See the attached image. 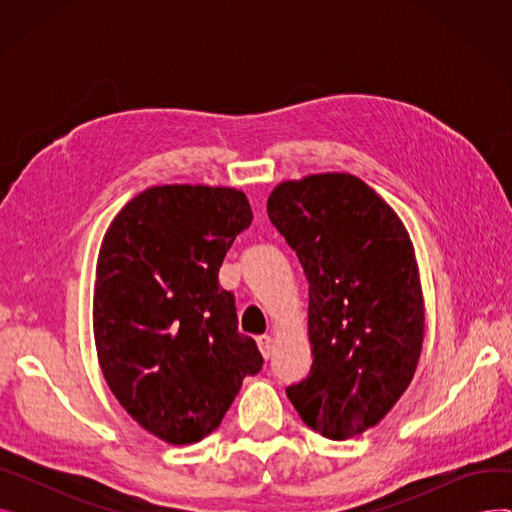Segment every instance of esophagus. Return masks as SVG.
<instances>
[{"label": "esophagus", "mask_w": 512, "mask_h": 512, "mask_svg": "<svg viewBox=\"0 0 512 512\" xmlns=\"http://www.w3.org/2000/svg\"><path fill=\"white\" fill-rule=\"evenodd\" d=\"M257 346H259L261 355H263L265 359H270V355H272V348H274V344H272V338L267 336V334H263V336H257Z\"/></svg>", "instance_id": "obj_1"}]
</instances>
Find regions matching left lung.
I'll return each instance as SVG.
<instances>
[{
  "label": "left lung",
  "instance_id": "1",
  "mask_svg": "<svg viewBox=\"0 0 512 512\" xmlns=\"http://www.w3.org/2000/svg\"><path fill=\"white\" fill-rule=\"evenodd\" d=\"M267 215L309 282L313 365L286 396L321 436L363 434L407 390L421 353L423 297L409 234L351 174L282 182Z\"/></svg>",
  "mask_w": 512,
  "mask_h": 512
}]
</instances>
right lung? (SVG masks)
<instances>
[{
	"label": "right lung",
	"mask_w": 512,
	"mask_h": 512,
	"mask_svg": "<svg viewBox=\"0 0 512 512\" xmlns=\"http://www.w3.org/2000/svg\"><path fill=\"white\" fill-rule=\"evenodd\" d=\"M251 222L236 188L164 184L128 201L105 232L93 297L99 365L126 413L168 444L218 429L242 380L263 367L218 280Z\"/></svg>",
	"instance_id": "1"
}]
</instances>
